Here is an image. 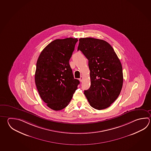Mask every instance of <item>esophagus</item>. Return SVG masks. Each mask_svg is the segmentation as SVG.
Wrapping results in <instances>:
<instances>
[{
    "instance_id": "obj_1",
    "label": "esophagus",
    "mask_w": 151,
    "mask_h": 151,
    "mask_svg": "<svg viewBox=\"0 0 151 151\" xmlns=\"http://www.w3.org/2000/svg\"><path fill=\"white\" fill-rule=\"evenodd\" d=\"M83 76H81L80 78V82H82L83 81Z\"/></svg>"
}]
</instances>
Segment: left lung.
Wrapping results in <instances>:
<instances>
[{
    "label": "left lung",
    "instance_id": "obj_1",
    "mask_svg": "<svg viewBox=\"0 0 151 151\" xmlns=\"http://www.w3.org/2000/svg\"><path fill=\"white\" fill-rule=\"evenodd\" d=\"M77 50L88 60L91 86L84 94L91 107L98 110L109 107L122 88V67L111 46L91 37L79 40Z\"/></svg>",
    "mask_w": 151,
    "mask_h": 151
}]
</instances>
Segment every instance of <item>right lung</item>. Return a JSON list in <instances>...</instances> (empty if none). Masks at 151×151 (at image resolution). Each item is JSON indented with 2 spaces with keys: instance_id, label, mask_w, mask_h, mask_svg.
<instances>
[{
  "instance_id": "right-lung-1",
  "label": "right lung",
  "mask_w": 151,
  "mask_h": 151,
  "mask_svg": "<svg viewBox=\"0 0 151 151\" xmlns=\"http://www.w3.org/2000/svg\"><path fill=\"white\" fill-rule=\"evenodd\" d=\"M77 41L73 38L54 40L43 49L37 60L35 77L37 90L54 111L68 106L80 84L69 63Z\"/></svg>"
}]
</instances>
